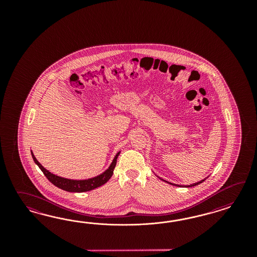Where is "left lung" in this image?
<instances>
[{
	"label": "left lung",
	"instance_id": "left-lung-1",
	"mask_svg": "<svg viewBox=\"0 0 257 257\" xmlns=\"http://www.w3.org/2000/svg\"><path fill=\"white\" fill-rule=\"evenodd\" d=\"M158 177V176H157ZM159 179L162 180V181H164V182H166V183H168V184H170V185H171V186H175V187H195V186H198V185H200L201 183H202L204 180H206V178H208V177H206L205 179L201 180L200 182H197V183H194V184H191V185H188V186H180V185H176V184H172V183H170V182H168V181H166V180L162 179V178H160V177H158Z\"/></svg>",
	"mask_w": 257,
	"mask_h": 257
}]
</instances>
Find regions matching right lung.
Here are the masks:
<instances>
[{
    "instance_id": "add662e5",
    "label": "right lung",
    "mask_w": 257,
    "mask_h": 257,
    "mask_svg": "<svg viewBox=\"0 0 257 257\" xmlns=\"http://www.w3.org/2000/svg\"><path fill=\"white\" fill-rule=\"evenodd\" d=\"M119 154H120V151L117 152V155L115 156L113 161H112V163L110 164L108 169L106 171H103L101 174H99L95 177H92V178H88V179L73 180L68 179V178H64L61 176L55 175L54 173H52L51 171L46 170L37 160V158L35 157L33 152L31 151L32 157H33L35 163L39 166V169L44 173L47 179L49 180L53 185H55V187H59L63 190L69 191V192H86V191H90L92 189H95L97 187L104 185L111 178V176L113 175V171H114V169H115L116 164H117V156H119Z\"/></svg>"
}]
</instances>
